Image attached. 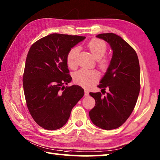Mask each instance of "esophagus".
Listing matches in <instances>:
<instances>
[{
  "label": "esophagus",
  "mask_w": 160,
  "mask_h": 160,
  "mask_svg": "<svg viewBox=\"0 0 160 160\" xmlns=\"http://www.w3.org/2000/svg\"><path fill=\"white\" fill-rule=\"evenodd\" d=\"M89 95V92L88 89H84V96H88Z\"/></svg>",
  "instance_id": "obj_1"
}]
</instances>
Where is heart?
<instances>
[{
    "instance_id": "heart-1",
    "label": "heart",
    "mask_w": 160,
    "mask_h": 160,
    "mask_svg": "<svg viewBox=\"0 0 160 160\" xmlns=\"http://www.w3.org/2000/svg\"><path fill=\"white\" fill-rule=\"evenodd\" d=\"M87 46L94 58L98 60V66L100 69L102 70L107 69L109 64V61L108 59L102 58L107 51V46L105 42L100 39H93L88 42ZM78 53H79V48L77 47H73L68 52L67 62V65L70 68H75L76 67ZM98 78H99V74L96 71L85 69V68H82L78 71L73 75L74 82L84 87L92 86L97 82Z\"/></svg>"
}]
</instances>
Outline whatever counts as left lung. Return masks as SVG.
<instances>
[{
  "label": "left lung",
  "instance_id": "1",
  "mask_svg": "<svg viewBox=\"0 0 160 160\" xmlns=\"http://www.w3.org/2000/svg\"><path fill=\"white\" fill-rule=\"evenodd\" d=\"M97 38L109 44L113 56L98 87L109 92L89 93L96 105L89 111L93 123L100 128L112 130L123 124L136 104L140 90V69L136 52L130 45L113 33H100ZM103 93V92H102Z\"/></svg>",
  "mask_w": 160,
  "mask_h": 160
}]
</instances>
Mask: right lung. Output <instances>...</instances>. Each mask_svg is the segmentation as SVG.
<instances>
[{
  "instance_id": "obj_1",
  "label": "right lung",
  "mask_w": 160,
  "mask_h": 160,
  "mask_svg": "<svg viewBox=\"0 0 160 160\" xmlns=\"http://www.w3.org/2000/svg\"><path fill=\"white\" fill-rule=\"evenodd\" d=\"M85 36L52 33L30 47L22 82L27 106L33 120L47 130L67 123L71 111L84 96L78 85L63 86L72 78L67 62L68 52Z\"/></svg>"
}]
</instances>
